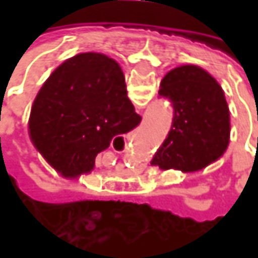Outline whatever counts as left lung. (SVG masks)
Returning <instances> with one entry per match:
<instances>
[{
    "label": "left lung",
    "mask_w": 258,
    "mask_h": 258,
    "mask_svg": "<svg viewBox=\"0 0 258 258\" xmlns=\"http://www.w3.org/2000/svg\"><path fill=\"white\" fill-rule=\"evenodd\" d=\"M159 96L172 103V126L151 164L161 169L198 171L224 154L230 113L213 76L198 66H179L165 75Z\"/></svg>",
    "instance_id": "1"
}]
</instances>
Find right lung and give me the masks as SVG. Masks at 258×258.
<instances>
[{
	"mask_svg": "<svg viewBox=\"0 0 258 258\" xmlns=\"http://www.w3.org/2000/svg\"><path fill=\"white\" fill-rule=\"evenodd\" d=\"M141 120L120 66L100 53H82L45 80L31 107L30 131L43 148L89 172L96 155Z\"/></svg>",
	"mask_w": 258,
	"mask_h": 258,
	"instance_id": "right-lung-1",
	"label": "right lung"
}]
</instances>
